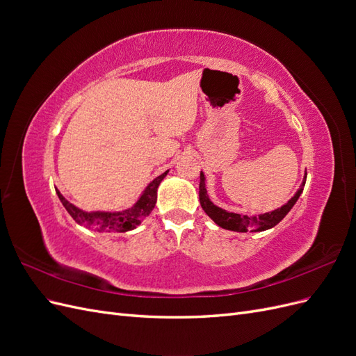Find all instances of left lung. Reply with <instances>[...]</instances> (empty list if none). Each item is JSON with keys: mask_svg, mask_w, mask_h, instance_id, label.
<instances>
[{"mask_svg": "<svg viewBox=\"0 0 356 356\" xmlns=\"http://www.w3.org/2000/svg\"><path fill=\"white\" fill-rule=\"evenodd\" d=\"M306 184V179L303 181V184L300 186L298 191L294 195V197H291L288 203H285L282 208H279L272 212H266L258 215V217H248V215H241V213H233L227 212L209 200L207 188H204V175L200 172V184H199V199L203 211L208 213V217H211L215 224H218L220 227L225 230H233V232H263L267 229H272L275 225L284 220L285 215L291 211V208L294 207L296 202L298 200L301 191H303V187Z\"/></svg>", "mask_w": 356, "mask_h": 356, "instance_id": "obj_1", "label": "left lung"}]
</instances>
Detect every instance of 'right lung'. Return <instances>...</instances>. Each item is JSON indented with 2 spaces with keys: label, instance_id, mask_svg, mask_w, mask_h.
I'll use <instances>...</instances> for the list:
<instances>
[{
  "label": "right lung",
  "instance_id": "add662e5",
  "mask_svg": "<svg viewBox=\"0 0 356 356\" xmlns=\"http://www.w3.org/2000/svg\"><path fill=\"white\" fill-rule=\"evenodd\" d=\"M168 174V170L163 172L160 177H157L149 186L145 188L144 195L141 196L135 207L131 209H126L123 212H84L79 208H75L72 203H70L63 197L59 190H56L58 197L60 199L62 204L65 207L68 213L74 218V221L96 232H108V233H124L135 229L136 225L141 224V221L149 215L153 211L154 204L157 202V187Z\"/></svg>",
  "mask_w": 356,
  "mask_h": 356
}]
</instances>
